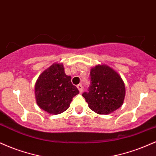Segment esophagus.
<instances>
[{
    "mask_svg": "<svg viewBox=\"0 0 156 156\" xmlns=\"http://www.w3.org/2000/svg\"><path fill=\"white\" fill-rule=\"evenodd\" d=\"M77 88H78V91H79L80 93H81L83 92V87H82L81 84H78V86H77Z\"/></svg>",
    "mask_w": 156,
    "mask_h": 156,
    "instance_id": "esophagus-1",
    "label": "esophagus"
}]
</instances>
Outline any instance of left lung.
<instances>
[{
    "label": "left lung",
    "mask_w": 156,
    "mask_h": 156,
    "mask_svg": "<svg viewBox=\"0 0 156 156\" xmlns=\"http://www.w3.org/2000/svg\"><path fill=\"white\" fill-rule=\"evenodd\" d=\"M91 84L82 96L89 108L98 114H108L122 105L125 87L121 76L107 64L91 68Z\"/></svg>",
    "instance_id": "1"
}]
</instances>
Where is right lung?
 Masks as SVG:
<instances>
[{
	"label": "right lung",
	"instance_id": "add662e5",
	"mask_svg": "<svg viewBox=\"0 0 156 156\" xmlns=\"http://www.w3.org/2000/svg\"><path fill=\"white\" fill-rule=\"evenodd\" d=\"M37 104L50 114H58L69 108L73 98L78 94L71 76L64 73L63 64L53 63L40 74L35 83Z\"/></svg>",
	"mask_w": 156,
	"mask_h": 156
}]
</instances>
